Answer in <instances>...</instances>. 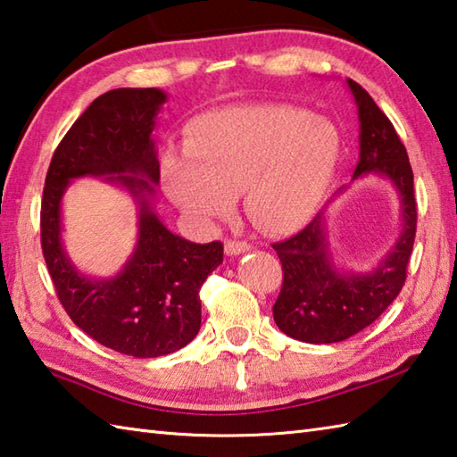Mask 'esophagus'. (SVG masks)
I'll use <instances>...</instances> for the list:
<instances>
[{
    "label": "esophagus",
    "mask_w": 457,
    "mask_h": 457,
    "mask_svg": "<svg viewBox=\"0 0 457 457\" xmlns=\"http://www.w3.org/2000/svg\"><path fill=\"white\" fill-rule=\"evenodd\" d=\"M253 248L248 245V242H240V240H228L225 245V253L228 256H237V254H245L248 250Z\"/></svg>",
    "instance_id": "1"
}]
</instances>
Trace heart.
<instances>
[{
  "label": "heart",
  "mask_w": 457,
  "mask_h": 457,
  "mask_svg": "<svg viewBox=\"0 0 457 457\" xmlns=\"http://www.w3.org/2000/svg\"><path fill=\"white\" fill-rule=\"evenodd\" d=\"M339 134L310 112L240 106L195 118L185 154L170 152L163 179L171 199L203 225L225 220L245 193L248 217L270 235L300 230L320 211L337 171Z\"/></svg>",
  "instance_id": "heart-1"
}]
</instances>
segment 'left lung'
I'll use <instances>...</instances> for the list:
<instances>
[{"mask_svg": "<svg viewBox=\"0 0 457 457\" xmlns=\"http://www.w3.org/2000/svg\"><path fill=\"white\" fill-rule=\"evenodd\" d=\"M359 114V163L353 181L378 175L400 199V235L369 272L341 270L329 250L328 209L295 237L276 242L284 282L272 307L280 331L303 343H337L362 331L396 300L416 237L414 175L404 144L369 92L347 79ZM347 189V187H343ZM339 189V193H343ZM337 193V195H339Z\"/></svg>", "mask_w": 457, "mask_h": 457, "instance_id": "8db88e82", "label": "left lung"}]
</instances>
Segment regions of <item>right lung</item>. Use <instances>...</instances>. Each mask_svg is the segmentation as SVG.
<instances>
[{
    "mask_svg": "<svg viewBox=\"0 0 457 457\" xmlns=\"http://www.w3.org/2000/svg\"><path fill=\"white\" fill-rule=\"evenodd\" d=\"M165 100L160 88H116L98 96L54 150L41 201L43 256L64 312L95 341L137 359L170 355L195 339L199 290L222 264V242L185 240L155 212L154 128ZM79 176H104L137 201L138 242L112 278L79 273L62 246V195Z\"/></svg>",
    "mask_w": 457,
    "mask_h": 457,
    "instance_id": "obj_1",
    "label": "right lung"
}]
</instances>
